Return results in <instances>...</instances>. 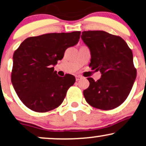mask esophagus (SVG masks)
Here are the masks:
<instances>
[{"label": "esophagus", "mask_w": 146, "mask_h": 146, "mask_svg": "<svg viewBox=\"0 0 146 146\" xmlns=\"http://www.w3.org/2000/svg\"><path fill=\"white\" fill-rule=\"evenodd\" d=\"M82 78V77L81 76H76V81H78V80H81V79Z\"/></svg>", "instance_id": "esophagus-1"}]
</instances>
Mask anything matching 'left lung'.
Wrapping results in <instances>:
<instances>
[{
	"mask_svg": "<svg viewBox=\"0 0 146 146\" xmlns=\"http://www.w3.org/2000/svg\"><path fill=\"white\" fill-rule=\"evenodd\" d=\"M81 38L89 48L92 70L100 71L101 78L83 92L87 103L102 110L119 107L127 97L135 82L137 72L133 53L119 36L104 31H83Z\"/></svg>",
	"mask_w": 146,
	"mask_h": 146,
	"instance_id": "left-lung-1",
	"label": "left lung"
}]
</instances>
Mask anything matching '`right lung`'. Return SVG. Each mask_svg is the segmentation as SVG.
Listing matches in <instances>:
<instances>
[{
  "instance_id": "add662e5",
  "label": "right lung",
  "mask_w": 146,
  "mask_h": 146,
  "mask_svg": "<svg viewBox=\"0 0 146 146\" xmlns=\"http://www.w3.org/2000/svg\"><path fill=\"white\" fill-rule=\"evenodd\" d=\"M80 31L47 33L28 37L13 54L11 82L17 94L31 110L44 113L61 105L74 84L72 74L59 76L54 66L67 48L78 42Z\"/></svg>"
}]
</instances>
